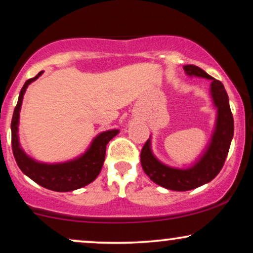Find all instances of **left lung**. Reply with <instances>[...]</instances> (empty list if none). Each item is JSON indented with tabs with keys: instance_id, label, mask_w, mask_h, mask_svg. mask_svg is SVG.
Instances as JSON below:
<instances>
[{
	"instance_id": "1",
	"label": "left lung",
	"mask_w": 253,
	"mask_h": 253,
	"mask_svg": "<svg viewBox=\"0 0 253 253\" xmlns=\"http://www.w3.org/2000/svg\"><path fill=\"white\" fill-rule=\"evenodd\" d=\"M184 69L188 75L205 78L212 81L211 92L214 105L218 107V118L214 134L208 151L191 169H178L164 165L152 154L150 139L145 142L140 154L142 169L152 181L172 191L193 190L214 179L226 160L234 130L232 112L224 84L194 65L184 66Z\"/></svg>"
}]
</instances>
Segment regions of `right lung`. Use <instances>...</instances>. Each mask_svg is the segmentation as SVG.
<instances>
[{
  "mask_svg": "<svg viewBox=\"0 0 253 253\" xmlns=\"http://www.w3.org/2000/svg\"><path fill=\"white\" fill-rule=\"evenodd\" d=\"M42 72H40L35 78L29 79L23 84L19 95L16 107L14 109L13 119H11V148L17 166L27 176L34 180L40 186L56 192H69L78 190L90 184L99 175L101 171L106 156V146L109 140L118 134V129L107 130L99 134L94 139L92 146L84 156L73 161L55 165H47L33 160L21 150L17 136V126H19L20 108L22 105L23 94L27 87L33 81H35Z\"/></svg>",
  "mask_w": 253,
  "mask_h": 253,
  "instance_id": "1",
  "label": "right lung"
}]
</instances>
